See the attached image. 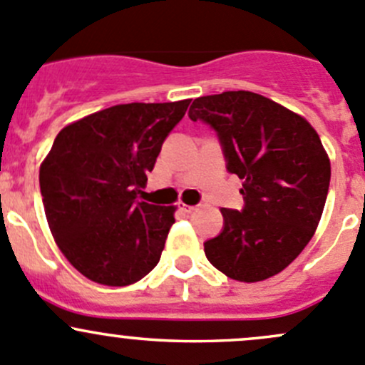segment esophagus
<instances>
[{"instance_id": "34e87169", "label": "esophagus", "mask_w": 365, "mask_h": 365, "mask_svg": "<svg viewBox=\"0 0 365 365\" xmlns=\"http://www.w3.org/2000/svg\"><path fill=\"white\" fill-rule=\"evenodd\" d=\"M196 208H197L196 205H182V210H183V212H185V213H192Z\"/></svg>"}]
</instances>
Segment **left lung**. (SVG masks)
I'll list each match as a JSON object with an SVG mask.
<instances>
[{"label": "left lung", "instance_id": "1", "mask_svg": "<svg viewBox=\"0 0 365 365\" xmlns=\"http://www.w3.org/2000/svg\"><path fill=\"white\" fill-rule=\"evenodd\" d=\"M215 130L226 169L242 182L244 208H222V231L205 242L210 263L227 277L257 282L304 251L325 208L330 160L298 114L252 91L200 97L189 109Z\"/></svg>", "mask_w": 365, "mask_h": 365}]
</instances>
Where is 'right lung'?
<instances>
[{
	"label": "right lung",
	"mask_w": 365,
	"mask_h": 365,
	"mask_svg": "<svg viewBox=\"0 0 365 365\" xmlns=\"http://www.w3.org/2000/svg\"><path fill=\"white\" fill-rule=\"evenodd\" d=\"M189 104L113 106L56 135L40 165V192L58 247L84 277L128 286L157 267L175 206L138 194Z\"/></svg>",
	"instance_id": "obj_1"
}]
</instances>
